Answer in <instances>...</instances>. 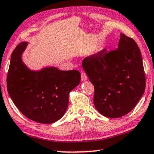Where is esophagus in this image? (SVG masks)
<instances>
[{
	"instance_id": "34e87169",
	"label": "esophagus",
	"mask_w": 154,
	"mask_h": 154,
	"mask_svg": "<svg viewBox=\"0 0 154 154\" xmlns=\"http://www.w3.org/2000/svg\"><path fill=\"white\" fill-rule=\"evenodd\" d=\"M81 79L82 82H85L87 79V76L85 72H82L81 74Z\"/></svg>"
}]
</instances>
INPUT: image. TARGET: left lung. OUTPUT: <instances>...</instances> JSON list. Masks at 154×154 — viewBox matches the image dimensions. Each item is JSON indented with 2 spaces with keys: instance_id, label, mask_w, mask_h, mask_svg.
<instances>
[{
  "instance_id": "left-lung-1",
  "label": "left lung",
  "mask_w": 154,
  "mask_h": 154,
  "mask_svg": "<svg viewBox=\"0 0 154 154\" xmlns=\"http://www.w3.org/2000/svg\"><path fill=\"white\" fill-rule=\"evenodd\" d=\"M82 67L94 86V103L103 116L118 118L130 112L144 93L146 80L138 45L120 34L118 48L86 57Z\"/></svg>"
}]
</instances>
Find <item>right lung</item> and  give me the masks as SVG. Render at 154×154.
Returning <instances> with one entry per match:
<instances>
[{
    "mask_svg": "<svg viewBox=\"0 0 154 154\" xmlns=\"http://www.w3.org/2000/svg\"><path fill=\"white\" fill-rule=\"evenodd\" d=\"M28 44L21 42L12 53L7 77L8 94L26 118L38 123H53L66 112L69 94L80 82L81 74L53 66L31 69L22 60Z\"/></svg>",
    "mask_w": 154,
    "mask_h": 154,
    "instance_id": "1",
    "label": "right lung"
}]
</instances>
